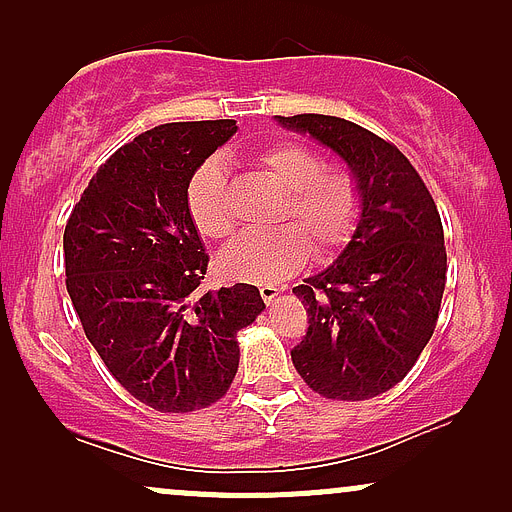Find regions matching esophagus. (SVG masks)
<instances>
[{"instance_id":"esophagus-1","label":"esophagus","mask_w":512,"mask_h":512,"mask_svg":"<svg viewBox=\"0 0 512 512\" xmlns=\"http://www.w3.org/2000/svg\"><path fill=\"white\" fill-rule=\"evenodd\" d=\"M279 293H281V289H276L274 284H262V286H260V296H262V301L267 303V305L272 303L274 298L279 296Z\"/></svg>"}]
</instances>
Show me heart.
<instances>
[{
    "instance_id": "b5f03b06",
    "label": "heart",
    "mask_w": 512,
    "mask_h": 512,
    "mask_svg": "<svg viewBox=\"0 0 512 512\" xmlns=\"http://www.w3.org/2000/svg\"><path fill=\"white\" fill-rule=\"evenodd\" d=\"M255 166L286 190L281 219L299 226L252 231L221 252V272L248 284H274L296 274L310 255L308 237L317 255L339 250L354 233L361 190L346 168H325L317 151L296 142L269 146L255 156ZM187 204L197 228L207 238L226 240L236 231L228 199L226 166L216 158L192 175Z\"/></svg>"
}]
</instances>
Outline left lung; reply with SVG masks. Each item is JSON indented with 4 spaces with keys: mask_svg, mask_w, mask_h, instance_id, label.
<instances>
[{
    "mask_svg": "<svg viewBox=\"0 0 512 512\" xmlns=\"http://www.w3.org/2000/svg\"><path fill=\"white\" fill-rule=\"evenodd\" d=\"M332 149L361 190L349 245L293 293L308 332L291 361L317 395L370 399L409 373L436 330L445 291L443 223L407 156L378 134L332 115H276Z\"/></svg>",
    "mask_w": 512,
    "mask_h": 512,
    "instance_id": "1",
    "label": "left lung"
}]
</instances>
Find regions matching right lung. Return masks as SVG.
<instances>
[{
    "mask_svg": "<svg viewBox=\"0 0 512 512\" xmlns=\"http://www.w3.org/2000/svg\"><path fill=\"white\" fill-rule=\"evenodd\" d=\"M236 120L168 122L98 168L64 228L67 291L88 342L132 397L163 414L221 399L238 332L264 310L257 286L204 291L187 187Z\"/></svg>",
    "mask_w": 512,
    "mask_h": 512,
    "instance_id": "right-lung-1",
    "label": "right lung"
}]
</instances>
